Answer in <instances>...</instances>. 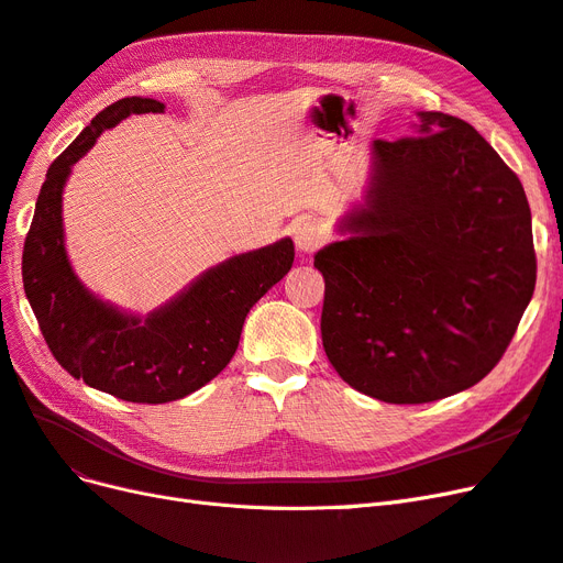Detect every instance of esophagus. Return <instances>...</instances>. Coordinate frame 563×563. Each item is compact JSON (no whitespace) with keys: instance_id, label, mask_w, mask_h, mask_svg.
I'll return each mask as SVG.
<instances>
[{"instance_id":"1","label":"esophagus","mask_w":563,"mask_h":563,"mask_svg":"<svg viewBox=\"0 0 563 563\" xmlns=\"http://www.w3.org/2000/svg\"><path fill=\"white\" fill-rule=\"evenodd\" d=\"M294 242L300 255H310L323 244V232L312 220H300L294 225Z\"/></svg>"}]
</instances>
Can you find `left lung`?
Listing matches in <instances>:
<instances>
[{
    "label": "left lung",
    "instance_id": "1",
    "mask_svg": "<svg viewBox=\"0 0 563 563\" xmlns=\"http://www.w3.org/2000/svg\"><path fill=\"white\" fill-rule=\"evenodd\" d=\"M416 135L371 143L345 234L314 253L321 340L350 387L387 404L457 395L493 371L536 288L519 178L467 122L418 112Z\"/></svg>",
    "mask_w": 563,
    "mask_h": 563
}]
</instances>
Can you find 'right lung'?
<instances>
[{
	"label": "right lung",
	"mask_w": 563,
	"mask_h": 563,
	"mask_svg": "<svg viewBox=\"0 0 563 563\" xmlns=\"http://www.w3.org/2000/svg\"><path fill=\"white\" fill-rule=\"evenodd\" d=\"M145 112H164V103L141 96L117 100L48 166L25 236L23 286L48 350L73 378L124 401L166 404L192 395L230 364L249 310L284 279L296 253L284 236L232 255L145 317L89 291L67 258L65 183L100 133Z\"/></svg>",
	"instance_id": "right-lung-1"
}]
</instances>
